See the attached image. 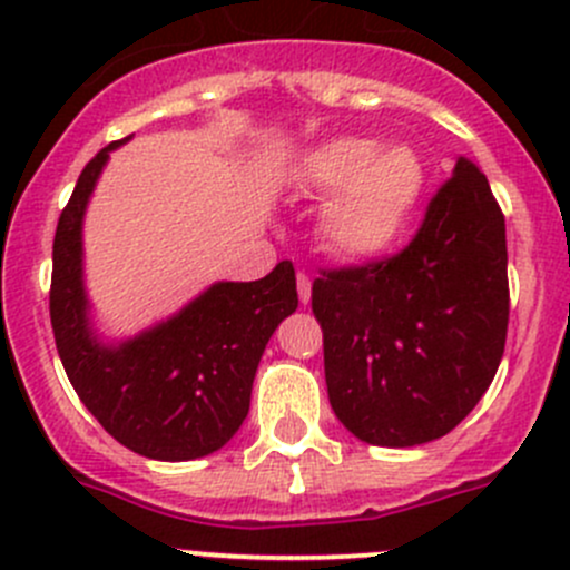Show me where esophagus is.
Wrapping results in <instances>:
<instances>
[{
  "label": "esophagus",
  "mask_w": 570,
  "mask_h": 570,
  "mask_svg": "<svg viewBox=\"0 0 570 570\" xmlns=\"http://www.w3.org/2000/svg\"><path fill=\"white\" fill-rule=\"evenodd\" d=\"M297 292H301V301L308 303L312 301V278H308L306 273H297Z\"/></svg>",
  "instance_id": "1"
}]
</instances>
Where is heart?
I'll return each mask as SVG.
<instances>
[{
    "label": "heart",
    "instance_id": "obj_1",
    "mask_svg": "<svg viewBox=\"0 0 570 570\" xmlns=\"http://www.w3.org/2000/svg\"><path fill=\"white\" fill-rule=\"evenodd\" d=\"M301 181L314 193H333L322 212L327 248L347 258H372L394 248L407 232L428 170L405 146L377 154L375 140L336 137L303 159Z\"/></svg>",
    "mask_w": 570,
    "mask_h": 570
}]
</instances>
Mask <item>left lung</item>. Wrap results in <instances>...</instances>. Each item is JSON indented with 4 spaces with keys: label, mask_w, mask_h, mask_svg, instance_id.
<instances>
[{
    "label": "left lung",
    "mask_w": 570,
    "mask_h": 570,
    "mask_svg": "<svg viewBox=\"0 0 570 570\" xmlns=\"http://www.w3.org/2000/svg\"><path fill=\"white\" fill-rule=\"evenodd\" d=\"M327 400L375 446L441 439L474 411L504 353L510 317L504 215L476 165L458 159L411 243L320 269Z\"/></svg>",
    "instance_id": "left-lung-1"
}]
</instances>
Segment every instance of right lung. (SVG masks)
I'll use <instances>...</instances> for the list:
<instances>
[{
	"mask_svg": "<svg viewBox=\"0 0 570 570\" xmlns=\"http://www.w3.org/2000/svg\"><path fill=\"white\" fill-rule=\"evenodd\" d=\"M101 148L60 212L51 248L49 317L73 392L118 444L154 461L220 450L245 422L264 347L297 308L292 262L250 284H215L174 320L105 347L85 317L82 215L109 151Z\"/></svg>",
	"mask_w": 570,
	"mask_h": 570,
	"instance_id": "obj_1",
	"label": "right lung"
}]
</instances>
